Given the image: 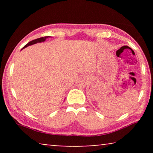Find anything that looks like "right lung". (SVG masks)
Returning a JSON list of instances; mask_svg holds the SVG:
<instances>
[{"label": "right lung", "mask_w": 153, "mask_h": 153, "mask_svg": "<svg viewBox=\"0 0 153 153\" xmlns=\"http://www.w3.org/2000/svg\"><path fill=\"white\" fill-rule=\"evenodd\" d=\"M50 37V36H46V37H40V38H37V39H35L34 40H32L30 41V42H28L27 45H26L24 46V47H23V49H25V48L28 47V46H30V45H35V44H37V43H40V42H45L46 39L47 38H49Z\"/></svg>", "instance_id": "1"}]
</instances>
